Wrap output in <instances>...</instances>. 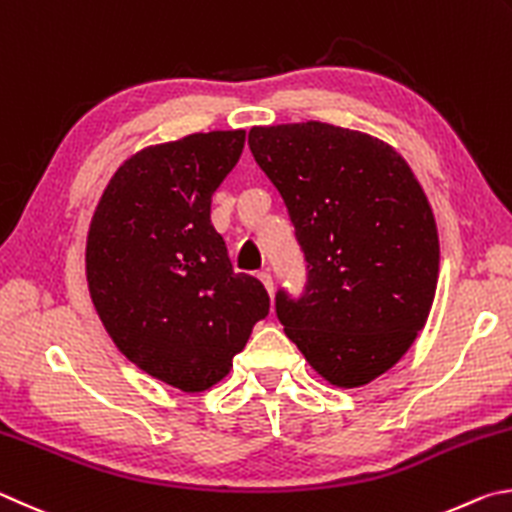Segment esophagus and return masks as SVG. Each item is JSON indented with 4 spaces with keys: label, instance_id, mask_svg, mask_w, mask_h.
<instances>
[{
    "label": "esophagus",
    "instance_id": "esophagus-1",
    "mask_svg": "<svg viewBox=\"0 0 512 512\" xmlns=\"http://www.w3.org/2000/svg\"><path fill=\"white\" fill-rule=\"evenodd\" d=\"M258 279H261V283L265 285V290H267V294H274V281H272V274L270 272H261L258 274Z\"/></svg>",
    "mask_w": 512,
    "mask_h": 512
}]
</instances>
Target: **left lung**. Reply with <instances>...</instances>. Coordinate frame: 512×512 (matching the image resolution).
Here are the masks:
<instances>
[{
	"label": "left lung",
	"instance_id": "left-lung-1",
	"mask_svg": "<svg viewBox=\"0 0 512 512\" xmlns=\"http://www.w3.org/2000/svg\"><path fill=\"white\" fill-rule=\"evenodd\" d=\"M249 148L308 261L306 294H276L285 335L326 382L364 387L432 310L441 247L423 186L387 141L321 121L254 125Z\"/></svg>",
	"mask_w": 512,
	"mask_h": 512
}]
</instances>
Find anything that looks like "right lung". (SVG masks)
Segmentation results:
<instances>
[{"instance_id":"right-lung-1","label":"right lung","mask_w":512,"mask_h":512,"mask_svg":"<svg viewBox=\"0 0 512 512\" xmlns=\"http://www.w3.org/2000/svg\"><path fill=\"white\" fill-rule=\"evenodd\" d=\"M242 146L245 130H213L134 152L89 222L85 276L107 335L143 373L186 393L229 375L270 310L263 283L231 270L211 224V195Z\"/></svg>"}]
</instances>
